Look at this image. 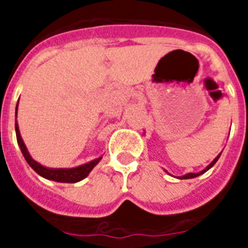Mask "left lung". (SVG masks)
Listing matches in <instances>:
<instances>
[{"label": "left lung", "mask_w": 248, "mask_h": 248, "mask_svg": "<svg viewBox=\"0 0 248 248\" xmlns=\"http://www.w3.org/2000/svg\"><path fill=\"white\" fill-rule=\"evenodd\" d=\"M220 155H221V154H220ZM220 155H217V156L215 157V159H214V161H212V163L210 164V165L207 166V168H206L205 170H202V171L198 172V174H195V172H190V174H186V175H184V176H181L180 179H192V177H196V176H199V175L203 174V172H206V171H207V170H209L210 168H212V166H214L215 164H216V161H217V160H218V157H220Z\"/></svg>", "instance_id": "left-lung-1"}]
</instances>
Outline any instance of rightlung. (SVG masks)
Listing matches in <instances>:
<instances>
[{"instance_id":"obj_1","label":"right lung","mask_w":248,"mask_h":248,"mask_svg":"<svg viewBox=\"0 0 248 248\" xmlns=\"http://www.w3.org/2000/svg\"><path fill=\"white\" fill-rule=\"evenodd\" d=\"M17 107H18V103H17ZM16 114H17V109H16ZM15 128H16V135H17V143H18L19 148H21L22 154L25 156L26 161L28 163V165L31 168L33 169L34 171L37 172L41 176L46 177L48 180H53L57 181V183H78V181L83 180L84 177L88 176L89 172L92 171V169L94 166L97 165L99 163L102 157H98V159L93 160L91 163L84 164L82 166H78V168H73V169H48L42 166L41 164H38L37 161H34L31 155L28 154L27 148H26L25 143H23V140H22L21 134H19L18 130V124H15Z\"/></svg>"}]
</instances>
